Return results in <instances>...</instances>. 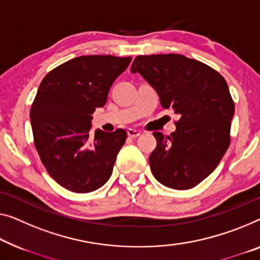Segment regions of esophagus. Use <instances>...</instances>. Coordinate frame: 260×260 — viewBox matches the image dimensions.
Segmentation results:
<instances>
[{
    "mask_svg": "<svg viewBox=\"0 0 260 260\" xmlns=\"http://www.w3.org/2000/svg\"><path fill=\"white\" fill-rule=\"evenodd\" d=\"M127 134H128L129 138H138L139 135H140V132L137 131V129H133V128H128L127 129Z\"/></svg>",
    "mask_w": 260,
    "mask_h": 260,
    "instance_id": "obj_1",
    "label": "esophagus"
}]
</instances>
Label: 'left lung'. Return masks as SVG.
<instances>
[{"label":"left lung","instance_id":"8db88e82","mask_svg":"<svg viewBox=\"0 0 260 260\" xmlns=\"http://www.w3.org/2000/svg\"><path fill=\"white\" fill-rule=\"evenodd\" d=\"M156 91L164 108L180 120L170 135L154 132L150 170L161 184L185 190L214 172L230 145L235 114L225 79L202 61L168 53L138 56L131 67Z\"/></svg>","mask_w":260,"mask_h":260}]
</instances>
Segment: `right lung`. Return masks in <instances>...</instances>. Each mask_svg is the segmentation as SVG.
<instances>
[{"instance_id":"add662e5","label":"right lung","mask_w":260,"mask_h":260,"mask_svg":"<svg viewBox=\"0 0 260 260\" xmlns=\"http://www.w3.org/2000/svg\"><path fill=\"white\" fill-rule=\"evenodd\" d=\"M132 57L80 56L44 77L30 110L35 147L49 175L73 192H91L106 183L125 129L90 134L92 114L106 104L114 80Z\"/></svg>"}]
</instances>
